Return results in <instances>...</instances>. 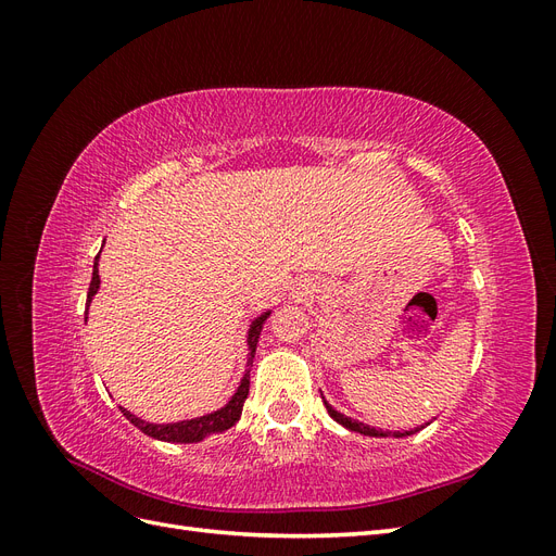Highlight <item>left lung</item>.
Returning <instances> with one entry per match:
<instances>
[{"label":"left lung","instance_id":"8db88e82","mask_svg":"<svg viewBox=\"0 0 556 556\" xmlns=\"http://www.w3.org/2000/svg\"><path fill=\"white\" fill-rule=\"evenodd\" d=\"M325 399V396H323ZM325 406H327V410H329V415L336 419V422L339 425H343L345 429H350V431H359V433H364V435H390V431H382V429H374V427H368V425H364V422H357V419H352V417H345V415H341L339 410H333L329 403L325 401ZM417 429H413V431H406V433H399V431H394L392 435H396V439H401V435H410V433H415Z\"/></svg>","mask_w":556,"mask_h":556}]
</instances>
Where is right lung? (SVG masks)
<instances>
[{"label":"right lung","instance_id":"add662e5","mask_svg":"<svg viewBox=\"0 0 556 556\" xmlns=\"http://www.w3.org/2000/svg\"><path fill=\"white\" fill-rule=\"evenodd\" d=\"M97 262H99V255H97L94 268H92V280H90V290H88V304H90V299L99 290ZM266 317H268V313L262 315L260 319H255V325H252V329H250V336H248V345H250L248 362H252V357H255V348H257V339H260V331H262V323H264ZM248 392H250V371H245V376L241 380V387L237 390V394L231 396V401L227 403L225 408L215 410L211 415H204V417H197V419H185V422H174V425H150V422H143V419H139L137 415H131L125 408H121V410H123V415L129 419L134 427L141 429L148 435H153V439H157V441H166V443H199V441H204L206 435L220 433V431H225V429H229V427H233V425L239 422L241 410H243V403L248 399Z\"/></svg>","mask_w":556,"mask_h":556}]
</instances>
